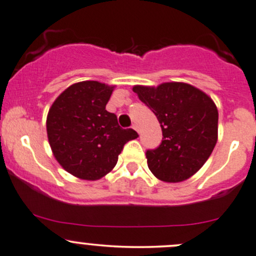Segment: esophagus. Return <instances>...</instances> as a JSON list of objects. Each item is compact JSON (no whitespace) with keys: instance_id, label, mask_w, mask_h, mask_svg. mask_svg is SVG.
Returning a JSON list of instances; mask_svg holds the SVG:
<instances>
[{"instance_id":"esophagus-1","label":"esophagus","mask_w":256,"mask_h":256,"mask_svg":"<svg viewBox=\"0 0 256 256\" xmlns=\"http://www.w3.org/2000/svg\"><path fill=\"white\" fill-rule=\"evenodd\" d=\"M131 128H132L134 130H135V131H137V132H138V128H137V126H136V125H132V126H131Z\"/></svg>"}]
</instances>
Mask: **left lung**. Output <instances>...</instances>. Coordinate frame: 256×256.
<instances>
[{"instance_id": "8db88e82", "label": "left lung", "mask_w": 256, "mask_h": 256, "mask_svg": "<svg viewBox=\"0 0 256 256\" xmlns=\"http://www.w3.org/2000/svg\"><path fill=\"white\" fill-rule=\"evenodd\" d=\"M140 100L154 112L162 128L160 146L146 150L150 170L160 180L189 179L211 156L217 142L218 112L212 99L186 83L135 86Z\"/></svg>"}]
</instances>
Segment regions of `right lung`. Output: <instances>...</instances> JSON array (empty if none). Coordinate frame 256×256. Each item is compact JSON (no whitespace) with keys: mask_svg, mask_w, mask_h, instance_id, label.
Wrapping results in <instances>:
<instances>
[{"mask_svg":"<svg viewBox=\"0 0 256 256\" xmlns=\"http://www.w3.org/2000/svg\"><path fill=\"white\" fill-rule=\"evenodd\" d=\"M112 88L96 80L70 86L51 106L48 138L64 170L84 180L106 176L118 163L126 142L135 140L132 128H122L116 115L106 109Z\"/></svg>","mask_w":256,"mask_h":256,"instance_id":"obj_1","label":"right lung"}]
</instances>
